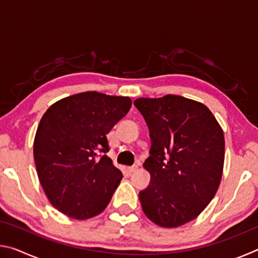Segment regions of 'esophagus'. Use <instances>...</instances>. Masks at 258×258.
Masks as SVG:
<instances>
[{
    "mask_svg": "<svg viewBox=\"0 0 258 258\" xmlns=\"http://www.w3.org/2000/svg\"><path fill=\"white\" fill-rule=\"evenodd\" d=\"M138 169V165H134V166H131V167H128L127 168V171L130 172V173H133V172H135Z\"/></svg>",
    "mask_w": 258,
    "mask_h": 258,
    "instance_id": "34e87169",
    "label": "esophagus"
}]
</instances>
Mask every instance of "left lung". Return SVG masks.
<instances>
[{
  "instance_id": "obj_1",
  "label": "left lung",
  "mask_w": 258,
  "mask_h": 258,
  "mask_svg": "<svg viewBox=\"0 0 258 258\" xmlns=\"http://www.w3.org/2000/svg\"><path fill=\"white\" fill-rule=\"evenodd\" d=\"M134 104L151 139L143 164L150 184L139 194L142 211L161 228H177L195 220L216 194L224 165L223 130L205 104L180 95L140 98Z\"/></svg>"
}]
</instances>
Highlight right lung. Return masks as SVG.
<instances>
[{"label": "right lung", "mask_w": 258, "mask_h": 258, "mask_svg": "<svg viewBox=\"0 0 258 258\" xmlns=\"http://www.w3.org/2000/svg\"><path fill=\"white\" fill-rule=\"evenodd\" d=\"M128 97L83 92L56 101L38 124L34 160L52 206L75 220L99 215L123 174L106 155L107 134L128 112Z\"/></svg>", "instance_id": "right-lung-1"}]
</instances>
